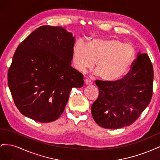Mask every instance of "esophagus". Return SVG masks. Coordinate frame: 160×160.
Listing matches in <instances>:
<instances>
[{
	"label": "esophagus",
	"instance_id": "1",
	"mask_svg": "<svg viewBox=\"0 0 160 160\" xmlns=\"http://www.w3.org/2000/svg\"><path fill=\"white\" fill-rule=\"evenodd\" d=\"M85 85H91L92 81L89 79H85Z\"/></svg>",
	"mask_w": 160,
	"mask_h": 160
}]
</instances>
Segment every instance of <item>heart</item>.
<instances>
[{"instance_id":"1","label":"heart","mask_w":160,"mask_h":160,"mask_svg":"<svg viewBox=\"0 0 160 160\" xmlns=\"http://www.w3.org/2000/svg\"><path fill=\"white\" fill-rule=\"evenodd\" d=\"M73 64L84 72L96 62L101 78L115 81L126 75L135 55L134 47L118 38H92L86 45L77 41L73 47Z\"/></svg>"}]
</instances>
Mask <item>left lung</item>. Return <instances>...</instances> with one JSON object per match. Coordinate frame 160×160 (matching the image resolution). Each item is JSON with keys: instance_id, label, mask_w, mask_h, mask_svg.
Instances as JSON below:
<instances>
[{"instance_id": "left-lung-1", "label": "left lung", "mask_w": 160, "mask_h": 160, "mask_svg": "<svg viewBox=\"0 0 160 160\" xmlns=\"http://www.w3.org/2000/svg\"><path fill=\"white\" fill-rule=\"evenodd\" d=\"M153 80L151 60L147 53L140 52L122 79L96 80L99 96L91 106L96 123L111 129L133 123L151 101Z\"/></svg>"}]
</instances>
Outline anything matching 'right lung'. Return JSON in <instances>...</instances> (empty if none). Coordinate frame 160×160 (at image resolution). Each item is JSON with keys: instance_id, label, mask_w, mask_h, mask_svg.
<instances>
[{"instance_id": "obj_1", "label": "right lung", "mask_w": 160, "mask_h": 160, "mask_svg": "<svg viewBox=\"0 0 160 160\" xmlns=\"http://www.w3.org/2000/svg\"><path fill=\"white\" fill-rule=\"evenodd\" d=\"M75 37L61 27L44 25L16 49L8 71L14 102L26 117L41 123L59 118L72 88H81L82 73L71 67Z\"/></svg>"}]
</instances>
